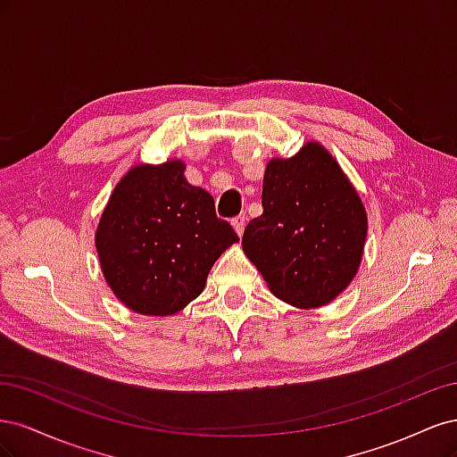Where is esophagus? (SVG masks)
<instances>
[{
  "label": "esophagus",
  "instance_id": "34e87169",
  "mask_svg": "<svg viewBox=\"0 0 457 457\" xmlns=\"http://www.w3.org/2000/svg\"><path fill=\"white\" fill-rule=\"evenodd\" d=\"M245 220H247V217H245V213H240V215H237L234 217L230 223H232V227H234V230L238 232V237H242V232H244V227H245Z\"/></svg>",
  "mask_w": 457,
  "mask_h": 457
}]
</instances>
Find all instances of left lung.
Segmentation results:
<instances>
[{
	"label": "left lung",
	"instance_id": "left-lung-1",
	"mask_svg": "<svg viewBox=\"0 0 457 457\" xmlns=\"http://www.w3.org/2000/svg\"><path fill=\"white\" fill-rule=\"evenodd\" d=\"M261 204L242 245L270 292L301 309L337 297L361 265L368 232L364 205L339 163L318 143L270 160Z\"/></svg>",
	"mask_w": 457,
	"mask_h": 457
}]
</instances>
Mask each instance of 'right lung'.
<instances>
[{"label": "right lung", "instance_id": "add662e5", "mask_svg": "<svg viewBox=\"0 0 457 457\" xmlns=\"http://www.w3.org/2000/svg\"><path fill=\"white\" fill-rule=\"evenodd\" d=\"M238 234L215 213L210 192L185 179L183 162L137 165L121 179L96 228L108 286L128 309L168 316L205 286Z\"/></svg>", "mask_w": 457, "mask_h": 457}]
</instances>
